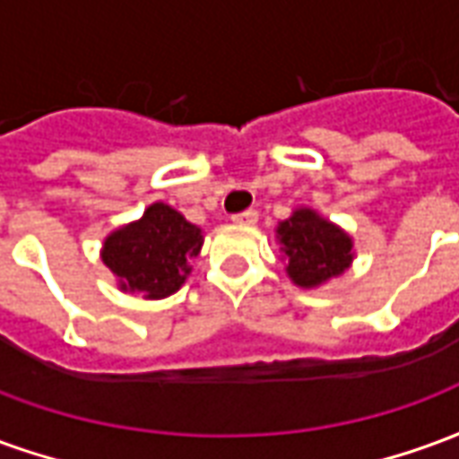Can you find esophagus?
Wrapping results in <instances>:
<instances>
[{"mask_svg":"<svg viewBox=\"0 0 459 459\" xmlns=\"http://www.w3.org/2000/svg\"><path fill=\"white\" fill-rule=\"evenodd\" d=\"M230 221H233V223H240V226H253V223L258 221V211L255 209L240 211V213H233V216H230Z\"/></svg>","mask_w":459,"mask_h":459,"instance_id":"34e87169","label":"esophagus"}]
</instances>
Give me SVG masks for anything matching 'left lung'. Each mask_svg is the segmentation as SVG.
<instances>
[{
    "instance_id": "obj_1",
    "label": "left lung",
    "mask_w": 459,
    "mask_h": 459,
    "mask_svg": "<svg viewBox=\"0 0 459 459\" xmlns=\"http://www.w3.org/2000/svg\"><path fill=\"white\" fill-rule=\"evenodd\" d=\"M288 275L302 288H317L342 275L351 263V238L315 211L299 209L278 229Z\"/></svg>"
}]
</instances>
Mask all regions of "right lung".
Segmentation results:
<instances>
[{
    "label": "right lung",
    "instance_id": "right-lung-1",
    "mask_svg": "<svg viewBox=\"0 0 459 459\" xmlns=\"http://www.w3.org/2000/svg\"><path fill=\"white\" fill-rule=\"evenodd\" d=\"M204 243L201 229L167 204H152L140 221L108 236L103 263L120 278V288L160 299L181 288Z\"/></svg>",
    "mask_w": 459,
    "mask_h": 459
}]
</instances>
